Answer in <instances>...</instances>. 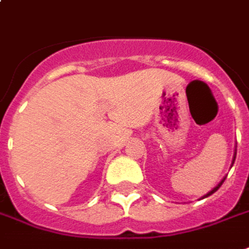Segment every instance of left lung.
<instances>
[{"mask_svg":"<svg viewBox=\"0 0 249 249\" xmlns=\"http://www.w3.org/2000/svg\"><path fill=\"white\" fill-rule=\"evenodd\" d=\"M234 159H236V148H234L233 159H232V164H231V167L233 166V163H234ZM225 178H227V177H224V178L221 179V182H220V183H218V185L215 186V187H214V189H213V190H210L209 193H208V194H205V196H203V197L201 198V199H203V198H206V197H209V196H212V194H213V193H215V191L218 190V189H220V187H221V185H222V183H224V180H225Z\"/></svg>","mask_w":249,"mask_h":249,"instance_id":"obj_1","label":"left lung"}]
</instances>
